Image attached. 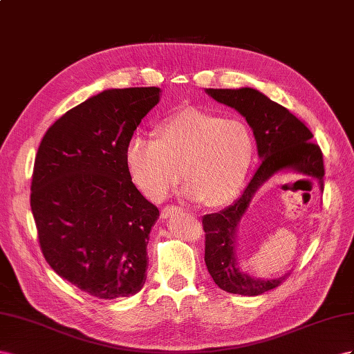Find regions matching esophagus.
<instances>
[{"label": "esophagus", "instance_id": "esophagus-1", "mask_svg": "<svg viewBox=\"0 0 354 354\" xmlns=\"http://www.w3.org/2000/svg\"><path fill=\"white\" fill-rule=\"evenodd\" d=\"M178 212H180V209H179L178 206H166V207H163V210H161V218L167 219V218H170L171 215L178 214Z\"/></svg>", "mask_w": 354, "mask_h": 354}]
</instances>
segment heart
Instances as JSON below:
<instances>
[{"mask_svg":"<svg viewBox=\"0 0 354 354\" xmlns=\"http://www.w3.org/2000/svg\"><path fill=\"white\" fill-rule=\"evenodd\" d=\"M254 157V138L239 118H219L187 108L157 127V139L133 135L124 161L135 185L154 201L169 197L180 170L184 196L207 206L233 200L243 185Z\"/></svg>","mask_w":354,"mask_h":354,"instance_id":"b5f03b06","label":"heart"}]
</instances>
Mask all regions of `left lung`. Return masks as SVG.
<instances>
[{"instance_id": "1", "label": "left lung", "mask_w": 354, "mask_h": 354, "mask_svg": "<svg viewBox=\"0 0 354 354\" xmlns=\"http://www.w3.org/2000/svg\"><path fill=\"white\" fill-rule=\"evenodd\" d=\"M216 102L236 109L243 115L257 140L258 156L262 160L255 175L241 196L227 209L203 216L206 233L205 262L215 283L230 294L255 297L277 288L289 272L277 279L250 276L241 268L237 258V228L246 214L252 197L268 180L281 174L310 176L317 180L323 191V156L320 148L311 142L313 133L289 109L271 100L259 90L205 88Z\"/></svg>"}]
</instances>
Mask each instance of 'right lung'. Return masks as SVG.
Masks as SVG:
<instances>
[{
  "label": "right lung",
  "instance_id": "1",
  "mask_svg": "<svg viewBox=\"0 0 354 354\" xmlns=\"http://www.w3.org/2000/svg\"><path fill=\"white\" fill-rule=\"evenodd\" d=\"M160 95L158 87L104 90L55 121L35 157L31 210L43 255L100 299L135 295L147 280L160 212L133 185L124 149Z\"/></svg>",
  "mask_w": 354,
  "mask_h": 354
}]
</instances>
